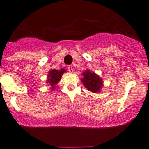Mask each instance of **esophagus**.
Wrapping results in <instances>:
<instances>
[{"label":"esophagus","instance_id":"34e87169","mask_svg":"<svg viewBox=\"0 0 149 149\" xmlns=\"http://www.w3.org/2000/svg\"><path fill=\"white\" fill-rule=\"evenodd\" d=\"M68 71L70 72V73H73V66H72V65H68Z\"/></svg>","mask_w":149,"mask_h":149}]
</instances>
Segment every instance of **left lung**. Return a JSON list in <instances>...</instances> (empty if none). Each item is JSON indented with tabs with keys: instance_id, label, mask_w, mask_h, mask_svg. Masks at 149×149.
Wrapping results in <instances>:
<instances>
[{
	"instance_id": "obj_1",
	"label": "left lung",
	"mask_w": 149,
	"mask_h": 149,
	"mask_svg": "<svg viewBox=\"0 0 149 149\" xmlns=\"http://www.w3.org/2000/svg\"><path fill=\"white\" fill-rule=\"evenodd\" d=\"M82 75L83 77L81 79V82L87 90L94 93L101 91V88L103 86V79L98 74L87 69L83 72Z\"/></svg>"
}]
</instances>
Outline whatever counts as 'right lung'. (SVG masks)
<instances>
[{
    "label": "right lung",
    "instance_id": "1",
    "mask_svg": "<svg viewBox=\"0 0 149 149\" xmlns=\"http://www.w3.org/2000/svg\"><path fill=\"white\" fill-rule=\"evenodd\" d=\"M66 72V70L64 68H61L60 70L52 69L48 72L47 75V81L46 83L48 84V86H50L51 90H55L56 86L59 83V81L61 79L62 75Z\"/></svg>",
    "mask_w": 149,
    "mask_h": 149
}]
</instances>
